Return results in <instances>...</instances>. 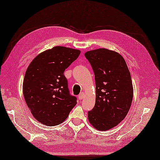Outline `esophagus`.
<instances>
[{"label": "esophagus", "mask_w": 160, "mask_h": 160, "mask_svg": "<svg viewBox=\"0 0 160 160\" xmlns=\"http://www.w3.org/2000/svg\"><path fill=\"white\" fill-rule=\"evenodd\" d=\"M84 96H85V93L82 92V93H81L79 96H78V98H79V100H82V99H83Z\"/></svg>", "instance_id": "34e87169"}]
</instances>
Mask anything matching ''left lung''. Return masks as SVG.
Listing matches in <instances>:
<instances>
[{"label": "left lung", "instance_id": "8db88e82", "mask_svg": "<svg viewBox=\"0 0 160 160\" xmlns=\"http://www.w3.org/2000/svg\"><path fill=\"white\" fill-rule=\"evenodd\" d=\"M94 72L96 102L88 111L89 123L100 131L110 130L123 121L131 107L133 85L122 55L100 48L85 53Z\"/></svg>", "mask_w": 160, "mask_h": 160}]
</instances>
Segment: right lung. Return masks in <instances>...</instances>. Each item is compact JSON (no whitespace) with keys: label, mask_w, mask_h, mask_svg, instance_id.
Instances as JSON below:
<instances>
[{"label":"right lung","mask_w":160,"mask_h":160,"mask_svg":"<svg viewBox=\"0 0 160 160\" xmlns=\"http://www.w3.org/2000/svg\"><path fill=\"white\" fill-rule=\"evenodd\" d=\"M80 53L79 49L53 47L35 57L27 68L23 94L31 113L42 124L62 123L76 105L77 98L70 95L64 72Z\"/></svg>","instance_id":"add662e5"}]
</instances>
